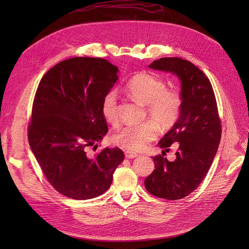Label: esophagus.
Here are the masks:
<instances>
[{
	"label": "esophagus",
	"instance_id": "1",
	"mask_svg": "<svg viewBox=\"0 0 249 249\" xmlns=\"http://www.w3.org/2000/svg\"><path fill=\"white\" fill-rule=\"evenodd\" d=\"M124 155H125V158H126V159H134V158L138 157V155H137V154L132 153V152H125V153H124Z\"/></svg>",
	"mask_w": 249,
	"mask_h": 249
}]
</instances>
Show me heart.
I'll list each match as a JSON object with an SVG mask.
<instances>
[{
	"mask_svg": "<svg viewBox=\"0 0 249 249\" xmlns=\"http://www.w3.org/2000/svg\"><path fill=\"white\" fill-rule=\"evenodd\" d=\"M125 89L133 99L147 106V114L160 129H169L175 124L182 110V97L176 90L167 89L166 83L153 74L140 72L126 83ZM102 114L106 122L114 124L118 120L117 95L109 91L102 102ZM157 125L145 122L136 125L124 126L113 135V142L129 152H140L157 136Z\"/></svg>",
	"mask_w": 249,
	"mask_h": 249,
	"instance_id": "b5f03b06",
	"label": "heart"
}]
</instances>
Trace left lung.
I'll use <instances>...</instances> for the list:
<instances>
[{"label": "left lung", "mask_w": 249, "mask_h": 249, "mask_svg": "<svg viewBox=\"0 0 249 249\" xmlns=\"http://www.w3.org/2000/svg\"><path fill=\"white\" fill-rule=\"evenodd\" d=\"M148 67L179 79L182 110L178 122L158 143L168 150L178 142L176 160L170 162L161 155L154 157L156 169L145 178L144 185L157 197L180 199L202 182L219 145L221 124L214 90L206 74L182 58H161Z\"/></svg>", "instance_id": "8db88e82"}]
</instances>
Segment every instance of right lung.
<instances>
[{"label": "right lung", "instance_id": "1", "mask_svg": "<svg viewBox=\"0 0 249 249\" xmlns=\"http://www.w3.org/2000/svg\"><path fill=\"white\" fill-rule=\"evenodd\" d=\"M117 72L105 59L74 57L52 67L37 88L29 144L50 184L70 198L106 192L124 159L118 147L104 148L95 158L85 152L108 133L101 106Z\"/></svg>", "mask_w": 249, "mask_h": 249}]
</instances>
